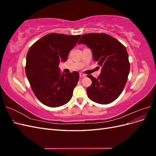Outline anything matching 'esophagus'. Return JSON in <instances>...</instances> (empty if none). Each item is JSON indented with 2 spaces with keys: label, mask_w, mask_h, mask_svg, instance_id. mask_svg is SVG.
Listing matches in <instances>:
<instances>
[{
  "label": "esophagus",
  "mask_w": 156,
  "mask_h": 156,
  "mask_svg": "<svg viewBox=\"0 0 156 156\" xmlns=\"http://www.w3.org/2000/svg\"><path fill=\"white\" fill-rule=\"evenodd\" d=\"M79 75H80V77H86V75H85V74H84V73H79Z\"/></svg>",
  "instance_id": "obj_1"
}]
</instances>
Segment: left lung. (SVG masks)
Segmentation results:
<instances>
[{"instance_id":"obj_1","label":"left lung","mask_w":156,"mask_h":156,"mask_svg":"<svg viewBox=\"0 0 156 156\" xmlns=\"http://www.w3.org/2000/svg\"><path fill=\"white\" fill-rule=\"evenodd\" d=\"M78 44L88 47L94 60L101 67L97 79L87 75L92 81L87 89L88 97L103 105L115 101L123 91L129 73L130 64L125 46L115 37L103 33L83 34Z\"/></svg>"}]
</instances>
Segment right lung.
Returning <instances> with one entry per match:
<instances>
[{"label":"right lung","instance_id":"1","mask_svg":"<svg viewBox=\"0 0 156 156\" xmlns=\"http://www.w3.org/2000/svg\"><path fill=\"white\" fill-rule=\"evenodd\" d=\"M81 35L51 33L36 41L28 51L25 72L33 92L46 106L65 105L72 97L79 79L77 72L61 73L58 67Z\"/></svg>","mask_w":156,"mask_h":156}]
</instances>
